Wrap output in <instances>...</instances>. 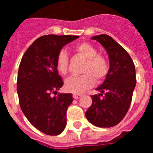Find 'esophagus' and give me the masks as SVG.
Instances as JSON below:
<instances>
[{
  "mask_svg": "<svg viewBox=\"0 0 153 153\" xmlns=\"http://www.w3.org/2000/svg\"><path fill=\"white\" fill-rule=\"evenodd\" d=\"M73 96H74V99H80V98H81V97H82L83 95L80 94H75V93H74V94H73Z\"/></svg>",
  "mask_w": 153,
  "mask_h": 153,
  "instance_id": "obj_1",
  "label": "esophagus"
}]
</instances>
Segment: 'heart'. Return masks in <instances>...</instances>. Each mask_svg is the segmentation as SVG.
Returning a JSON list of instances; mask_svg holds the SVG:
<instances>
[{
    "instance_id": "b5f03b06",
    "label": "heart",
    "mask_w": 153,
    "mask_h": 153,
    "mask_svg": "<svg viewBox=\"0 0 153 153\" xmlns=\"http://www.w3.org/2000/svg\"><path fill=\"white\" fill-rule=\"evenodd\" d=\"M74 52L86 59L82 73L79 76H71L65 80V88L75 94L83 93L94 84L95 79L101 82L106 78L109 64L105 56L98 54V51L89 43H81L74 47ZM59 73L65 75L69 70V57L65 51L59 53L56 58Z\"/></svg>"
}]
</instances>
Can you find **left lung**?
Returning <instances> with one entry per match:
<instances>
[{
	"instance_id": "obj_1",
	"label": "left lung",
	"mask_w": 153,
	"mask_h": 153,
	"mask_svg": "<svg viewBox=\"0 0 153 153\" xmlns=\"http://www.w3.org/2000/svg\"><path fill=\"white\" fill-rule=\"evenodd\" d=\"M91 39L106 50L110 66L104 81L96 88L99 94L91 95L92 105L85 116L96 127L111 128L119 123L129 109L136 86L135 65L128 53L109 36L99 35Z\"/></svg>"
}]
</instances>
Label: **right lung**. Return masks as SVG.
<instances>
[{"label":"right lung","instance_id":"1","mask_svg":"<svg viewBox=\"0 0 153 153\" xmlns=\"http://www.w3.org/2000/svg\"><path fill=\"white\" fill-rule=\"evenodd\" d=\"M77 36L47 35L36 39L21 59L17 77L21 108L36 128L47 135H59L66 127V111L72 94L57 91L64 82L58 73L56 58L62 48Z\"/></svg>","mask_w":153,"mask_h":153}]
</instances>
